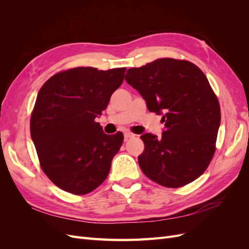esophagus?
<instances>
[{
	"mask_svg": "<svg viewBox=\"0 0 249 249\" xmlns=\"http://www.w3.org/2000/svg\"><path fill=\"white\" fill-rule=\"evenodd\" d=\"M124 139L125 140H127V139H130V138H132V137H134L135 135L133 134V133H131V132H124Z\"/></svg>",
	"mask_w": 249,
	"mask_h": 249,
	"instance_id": "1",
	"label": "esophagus"
}]
</instances>
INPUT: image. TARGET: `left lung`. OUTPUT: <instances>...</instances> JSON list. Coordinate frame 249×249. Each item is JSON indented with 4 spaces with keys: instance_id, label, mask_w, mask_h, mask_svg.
Wrapping results in <instances>:
<instances>
[{
    "instance_id": "1",
    "label": "left lung",
    "mask_w": 249,
    "mask_h": 249,
    "mask_svg": "<svg viewBox=\"0 0 249 249\" xmlns=\"http://www.w3.org/2000/svg\"><path fill=\"white\" fill-rule=\"evenodd\" d=\"M125 81L165 123L162 137L141 135L145 147L138 162L143 173L168 188L199 178L214 156L221 119L205 73L186 60L161 58L127 70Z\"/></svg>"
}]
</instances>
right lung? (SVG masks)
Listing matches in <instances>:
<instances>
[{
    "label": "right lung",
    "instance_id": "1",
    "mask_svg": "<svg viewBox=\"0 0 249 249\" xmlns=\"http://www.w3.org/2000/svg\"><path fill=\"white\" fill-rule=\"evenodd\" d=\"M125 70L76 67L40 88L30 131L43 172L60 189L87 194L108 177L124 134H105L95 118L123 84Z\"/></svg>",
    "mask_w": 249,
    "mask_h": 249
}]
</instances>
